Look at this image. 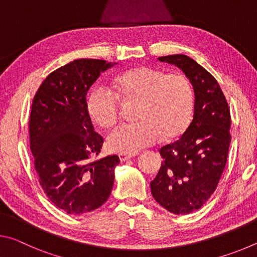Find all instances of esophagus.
Masks as SVG:
<instances>
[{
    "label": "esophagus",
    "instance_id": "34e87169",
    "mask_svg": "<svg viewBox=\"0 0 257 257\" xmlns=\"http://www.w3.org/2000/svg\"><path fill=\"white\" fill-rule=\"evenodd\" d=\"M118 156H119V160L121 161V162H124V161H127V160H129V159L134 158L135 155H130V154H122V153H120Z\"/></svg>",
    "mask_w": 257,
    "mask_h": 257
}]
</instances>
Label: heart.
Segmentation results:
<instances>
[{
  "label": "heart",
  "instance_id": "obj_1",
  "mask_svg": "<svg viewBox=\"0 0 257 257\" xmlns=\"http://www.w3.org/2000/svg\"><path fill=\"white\" fill-rule=\"evenodd\" d=\"M115 93L102 86L90 90L87 111L102 128L114 127L120 118V101H138L134 123L122 124L107 137L108 149L136 154L162 137L173 141L185 134L194 111L191 82L182 73H165L152 67L121 72L113 81Z\"/></svg>",
  "mask_w": 257,
  "mask_h": 257
}]
</instances>
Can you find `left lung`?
Returning <instances> with one entry per match:
<instances>
[{
  "mask_svg": "<svg viewBox=\"0 0 257 257\" xmlns=\"http://www.w3.org/2000/svg\"><path fill=\"white\" fill-rule=\"evenodd\" d=\"M159 60L181 69L193 85L195 104L185 134L160 150L163 162L151 190L165 210L189 214L208 201L222 176L231 141L230 110L215 78L196 61L184 54Z\"/></svg>",
  "mask_w": 257,
  "mask_h": 257,
  "instance_id": "1",
  "label": "left lung"
}]
</instances>
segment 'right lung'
Listing matches in <instances>:
<instances>
[{
    "label": "right lung",
    "instance_id": "right-lung-1",
    "mask_svg": "<svg viewBox=\"0 0 257 257\" xmlns=\"http://www.w3.org/2000/svg\"><path fill=\"white\" fill-rule=\"evenodd\" d=\"M113 64L72 61L51 72L33 99L29 142L35 170L46 196L68 214L102 206L114 184L118 156L89 161L101 152L103 138L94 132L86 102L89 87Z\"/></svg>",
    "mask_w": 257,
    "mask_h": 257
}]
</instances>
